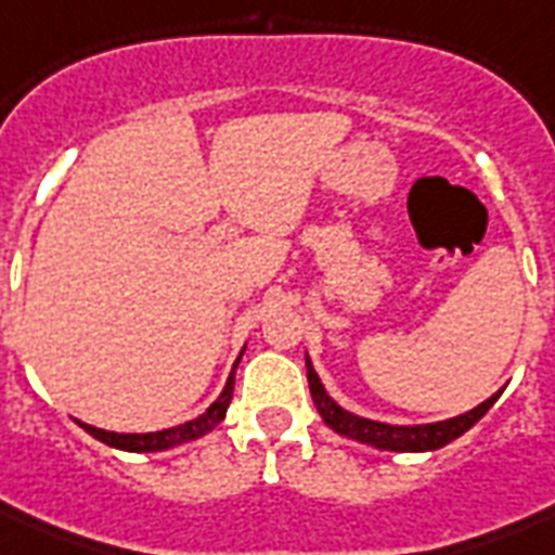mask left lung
Listing matches in <instances>:
<instances>
[{"instance_id": "1", "label": "left lung", "mask_w": 555, "mask_h": 555, "mask_svg": "<svg viewBox=\"0 0 555 555\" xmlns=\"http://www.w3.org/2000/svg\"><path fill=\"white\" fill-rule=\"evenodd\" d=\"M305 365H308V386H311L313 405H317V412L322 414V421L328 423L337 435H346V438L351 440L369 443V447L374 449H388V452H431V449L447 447V443H452L455 438H461L466 429H473L475 423L490 412V405L495 403L501 395L499 391V395H492L490 400H483L481 405H475V409L457 414V417H449V421L421 423V426H391V423L369 421V417L346 412L343 405L331 400L325 386H322L320 374L313 371L308 357H305Z\"/></svg>"}]
</instances>
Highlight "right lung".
<instances>
[{
    "label": "right lung",
    "instance_id": "1",
    "mask_svg": "<svg viewBox=\"0 0 555 555\" xmlns=\"http://www.w3.org/2000/svg\"><path fill=\"white\" fill-rule=\"evenodd\" d=\"M238 360H242V357H238ZM238 360H235V365H238ZM235 365H233V371H230L224 391L218 395L216 403L209 405L204 414H198L195 421H186V423H181V426H172V429H160V431H146V435H120V431L98 429V426H89V423H82V421H77V426L89 431L91 438H98L100 443H106V447H115V449H124V452H164V449L190 443V440H195V438H204L207 431H212L218 423L224 421L227 405H230V400H233Z\"/></svg>",
    "mask_w": 555,
    "mask_h": 555
}]
</instances>
